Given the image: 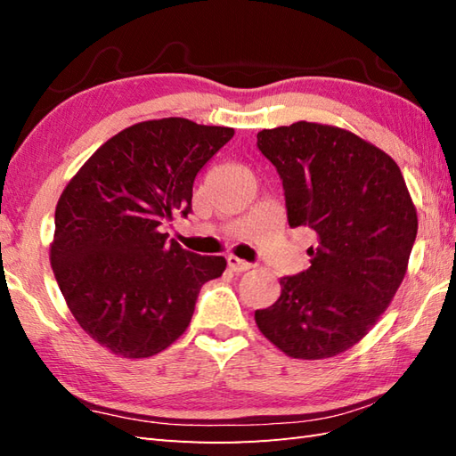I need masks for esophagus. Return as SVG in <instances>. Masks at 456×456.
Returning <instances> with one entry per match:
<instances>
[{
  "instance_id": "obj_1",
  "label": "esophagus",
  "mask_w": 456,
  "mask_h": 456,
  "mask_svg": "<svg viewBox=\"0 0 456 456\" xmlns=\"http://www.w3.org/2000/svg\"><path fill=\"white\" fill-rule=\"evenodd\" d=\"M227 265L233 273H247V270L253 268V265L247 263V260H240L237 256H227Z\"/></svg>"
}]
</instances>
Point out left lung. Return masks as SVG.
Instances as JSON below:
<instances>
[{"label":"left lung","instance_id":"1","mask_svg":"<svg viewBox=\"0 0 456 456\" xmlns=\"http://www.w3.org/2000/svg\"><path fill=\"white\" fill-rule=\"evenodd\" d=\"M256 147L284 186L289 227H309L312 266L280 278L255 322L292 358H329L356 345L390 305L408 270L418 211L388 154L333 125L265 129Z\"/></svg>","mask_w":456,"mask_h":456}]
</instances>
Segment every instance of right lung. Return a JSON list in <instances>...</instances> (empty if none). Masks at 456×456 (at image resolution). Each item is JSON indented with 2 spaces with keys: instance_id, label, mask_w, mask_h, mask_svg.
<instances>
[{
  "instance_id": "obj_1",
  "label": "right lung",
  "mask_w": 456,
  "mask_h": 456,
  "mask_svg": "<svg viewBox=\"0 0 456 456\" xmlns=\"http://www.w3.org/2000/svg\"><path fill=\"white\" fill-rule=\"evenodd\" d=\"M235 131L183 118L123 129L86 160L54 211L51 265L76 322L123 358H149L186 331L223 256H200L162 233L191 211L198 172Z\"/></svg>"
}]
</instances>
